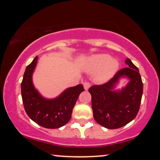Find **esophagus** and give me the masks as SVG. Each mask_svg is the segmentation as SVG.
Listing matches in <instances>:
<instances>
[{
	"mask_svg": "<svg viewBox=\"0 0 160 160\" xmlns=\"http://www.w3.org/2000/svg\"><path fill=\"white\" fill-rule=\"evenodd\" d=\"M90 86H91V84L88 82H86L84 83V87L85 90H87V89H88L89 87H90Z\"/></svg>",
	"mask_w": 160,
	"mask_h": 160,
	"instance_id": "obj_1",
	"label": "esophagus"
}]
</instances>
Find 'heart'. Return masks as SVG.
Returning <instances> with one entry per match:
<instances>
[{"mask_svg": "<svg viewBox=\"0 0 160 160\" xmlns=\"http://www.w3.org/2000/svg\"><path fill=\"white\" fill-rule=\"evenodd\" d=\"M119 63L115 59H110L108 54H100L92 57L87 63V71L89 73L98 71L96 80L102 82L108 80L116 73Z\"/></svg>", "mask_w": 160, "mask_h": 160, "instance_id": "1", "label": "heart"}]
</instances>
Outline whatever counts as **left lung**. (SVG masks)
<instances>
[{"label":"left lung","mask_w":160,"mask_h":160,"mask_svg":"<svg viewBox=\"0 0 160 160\" xmlns=\"http://www.w3.org/2000/svg\"><path fill=\"white\" fill-rule=\"evenodd\" d=\"M128 68L120 69L113 78L103 84L93 85L89 89L92 95L94 119L108 129H117L126 125L139 111L143 82L139 70L130 59L125 60ZM126 76L130 82L121 91L112 89L120 78Z\"/></svg>","instance_id":"1"}]
</instances>
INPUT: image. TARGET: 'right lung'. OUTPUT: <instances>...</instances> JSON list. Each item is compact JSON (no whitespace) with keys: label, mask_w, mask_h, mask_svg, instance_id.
Listing matches in <instances>:
<instances>
[{"label":"right lung","mask_w":160,"mask_h":160,"mask_svg":"<svg viewBox=\"0 0 160 160\" xmlns=\"http://www.w3.org/2000/svg\"><path fill=\"white\" fill-rule=\"evenodd\" d=\"M36 57L26 68L21 84V93L25 112L36 124L45 128L55 129L66 124L71 118L78 96L84 90L82 84L70 87L55 99L43 98L34 88L32 74L36 67Z\"/></svg>","instance_id":"1"}]
</instances>
